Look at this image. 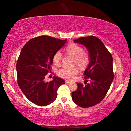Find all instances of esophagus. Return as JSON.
Masks as SVG:
<instances>
[{
  "label": "esophagus",
  "mask_w": 131,
  "mask_h": 131,
  "mask_svg": "<svg viewBox=\"0 0 131 131\" xmlns=\"http://www.w3.org/2000/svg\"><path fill=\"white\" fill-rule=\"evenodd\" d=\"M65 82H66V84H69V83H71V81H68V80H66V81H65Z\"/></svg>",
  "instance_id": "34e87169"
}]
</instances>
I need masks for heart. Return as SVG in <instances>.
<instances>
[{
    "mask_svg": "<svg viewBox=\"0 0 131 131\" xmlns=\"http://www.w3.org/2000/svg\"><path fill=\"white\" fill-rule=\"evenodd\" d=\"M66 53L74 57L73 64L77 65L80 69L86 68L90 62V56L87 51H84L83 47L75 43L69 44L65 48ZM62 59V53L61 51H57L54 53L52 56L53 62L56 65H60ZM79 69L77 67L72 68L63 67L57 71V75L61 78L68 80H72L78 74Z\"/></svg>",
    "mask_w": 131,
    "mask_h": 131,
    "instance_id": "1",
    "label": "heart"
}]
</instances>
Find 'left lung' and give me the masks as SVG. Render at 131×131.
I'll list each match as a JSON object with an SVG mask.
<instances>
[{
    "instance_id": "1",
    "label": "left lung",
    "mask_w": 131,
    "mask_h": 131,
    "mask_svg": "<svg viewBox=\"0 0 131 131\" xmlns=\"http://www.w3.org/2000/svg\"><path fill=\"white\" fill-rule=\"evenodd\" d=\"M74 41L87 48L90 62L84 72L85 85L77 83V89L72 92V99L80 107H92L105 98L113 80V58L103 42L95 36L80 37ZM88 81L90 83L88 84Z\"/></svg>"
}]
</instances>
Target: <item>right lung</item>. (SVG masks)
<instances>
[{
    "mask_svg": "<svg viewBox=\"0 0 131 131\" xmlns=\"http://www.w3.org/2000/svg\"><path fill=\"white\" fill-rule=\"evenodd\" d=\"M66 42L48 36L30 39L21 50L17 62V82L27 98L39 106H46L54 101L57 91L65 81L54 76L53 80L44 81L51 72L52 56Z\"/></svg>",
    "mask_w": 131,
    "mask_h": 131,
    "instance_id": "add662e5",
    "label": "right lung"
}]
</instances>
